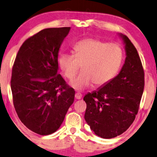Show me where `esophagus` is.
Instances as JSON below:
<instances>
[{"mask_svg":"<svg viewBox=\"0 0 157 157\" xmlns=\"http://www.w3.org/2000/svg\"><path fill=\"white\" fill-rule=\"evenodd\" d=\"M75 98H76V99H81V98H82V94H81V93L79 92H77L76 93V94H75Z\"/></svg>","mask_w":157,"mask_h":157,"instance_id":"obj_1","label":"esophagus"}]
</instances>
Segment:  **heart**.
<instances>
[{"instance_id":"heart-1","label":"heart","mask_w":157,"mask_h":157,"mask_svg":"<svg viewBox=\"0 0 157 157\" xmlns=\"http://www.w3.org/2000/svg\"><path fill=\"white\" fill-rule=\"evenodd\" d=\"M74 54L63 53L59 57V65L63 76L72 80L81 66L82 71L71 85L83 90L94 83L105 86L116 76L121 67L123 51L117 43H108L96 39H85L74 46Z\"/></svg>"}]
</instances>
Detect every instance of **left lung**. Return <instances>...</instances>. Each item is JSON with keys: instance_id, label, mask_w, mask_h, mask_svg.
Listing matches in <instances>:
<instances>
[{"instance_id": "left-lung-1", "label": "left lung", "mask_w": 157, "mask_h": 157, "mask_svg": "<svg viewBox=\"0 0 157 157\" xmlns=\"http://www.w3.org/2000/svg\"><path fill=\"white\" fill-rule=\"evenodd\" d=\"M126 59L121 71L103 88L88 93L86 121L95 135L105 139L120 135L135 119L144 87V71L135 47L126 35Z\"/></svg>"}]
</instances>
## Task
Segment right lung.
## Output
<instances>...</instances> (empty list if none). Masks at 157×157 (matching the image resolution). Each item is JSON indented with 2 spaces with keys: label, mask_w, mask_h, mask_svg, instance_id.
Returning a JSON list of instances; mask_svg holds the SVG:
<instances>
[{
  "label": "right lung",
  "mask_w": 157,
  "mask_h": 157,
  "mask_svg": "<svg viewBox=\"0 0 157 157\" xmlns=\"http://www.w3.org/2000/svg\"><path fill=\"white\" fill-rule=\"evenodd\" d=\"M69 27L42 29L27 39L12 69L15 110L27 128L40 135L59 128L74 101L75 90L58 71V52Z\"/></svg>",
  "instance_id": "right-lung-1"
}]
</instances>
